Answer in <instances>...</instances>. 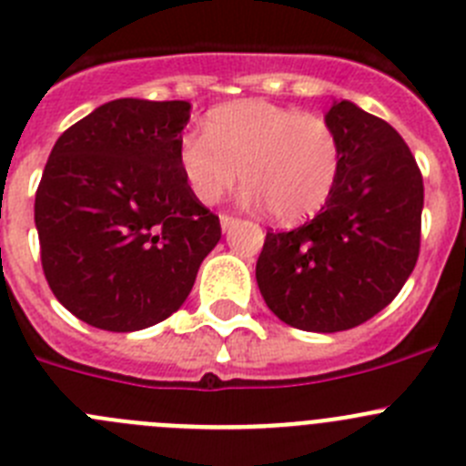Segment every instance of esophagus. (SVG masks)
Returning <instances> with one entry per match:
<instances>
[{
    "label": "esophagus",
    "mask_w": 466,
    "mask_h": 466,
    "mask_svg": "<svg viewBox=\"0 0 466 466\" xmlns=\"http://www.w3.org/2000/svg\"><path fill=\"white\" fill-rule=\"evenodd\" d=\"M219 221H221V230H230V228H233V226L238 224V217H233V215H221Z\"/></svg>",
    "instance_id": "obj_1"
}]
</instances>
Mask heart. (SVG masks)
Masks as SVG:
<instances>
[{
	"label": "heart",
	"mask_w": 466,
	"mask_h": 466,
	"mask_svg": "<svg viewBox=\"0 0 466 466\" xmlns=\"http://www.w3.org/2000/svg\"><path fill=\"white\" fill-rule=\"evenodd\" d=\"M178 164L189 192L206 206L242 174L245 203L268 206L274 219L295 224L318 215L331 198L343 146L325 118L268 100H238L212 109L206 132L180 137Z\"/></svg>",
	"instance_id": "b5f03b06"
}]
</instances>
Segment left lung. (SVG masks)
Returning <instances> with one entry per match:
<instances>
[{
  "label": "left lung",
  "instance_id": "8db88e82",
  "mask_svg": "<svg viewBox=\"0 0 466 466\" xmlns=\"http://www.w3.org/2000/svg\"><path fill=\"white\" fill-rule=\"evenodd\" d=\"M325 121L343 146L339 185L311 221L268 230L256 281L279 320L334 334L370 320L410 279L420 247L423 176L382 118L340 100Z\"/></svg>",
  "mask_w": 466,
  "mask_h": 466
}]
</instances>
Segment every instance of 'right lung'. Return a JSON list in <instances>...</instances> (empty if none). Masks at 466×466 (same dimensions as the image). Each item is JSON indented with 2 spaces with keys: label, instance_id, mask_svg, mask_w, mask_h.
<instances>
[{
  "label": "right lung",
  "instance_id": "obj_1",
  "mask_svg": "<svg viewBox=\"0 0 466 466\" xmlns=\"http://www.w3.org/2000/svg\"><path fill=\"white\" fill-rule=\"evenodd\" d=\"M185 100L121 97L56 139L36 189L41 263L55 297L105 331L157 325L187 299L221 238L183 178Z\"/></svg>",
  "mask_w": 466,
  "mask_h": 466
}]
</instances>
